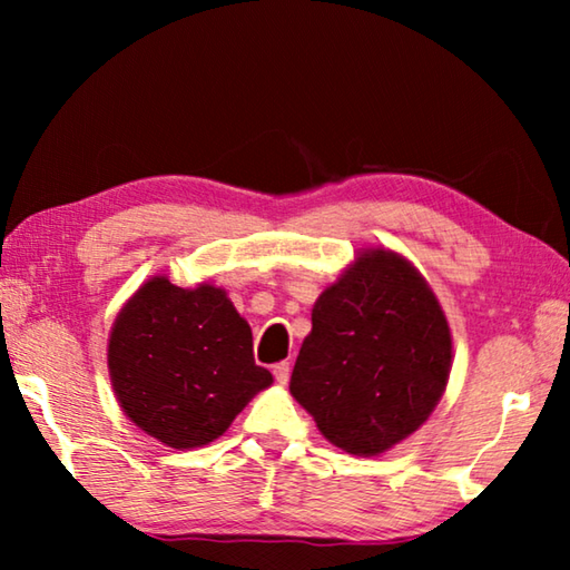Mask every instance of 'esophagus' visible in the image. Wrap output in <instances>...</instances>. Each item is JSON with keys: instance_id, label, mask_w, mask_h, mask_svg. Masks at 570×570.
Masks as SVG:
<instances>
[{"instance_id": "1", "label": "esophagus", "mask_w": 570, "mask_h": 570, "mask_svg": "<svg viewBox=\"0 0 570 570\" xmlns=\"http://www.w3.org/2000/svg\"><path fill=\"white\" fill-rule=\"evenodd\" d=\"M288 374H292V364H288V362L274 364V377H276L278 384H286L288 382Z\"/></svg>"}]
</instances>
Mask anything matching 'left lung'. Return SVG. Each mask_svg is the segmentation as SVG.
<instances>
[{
    "mask_svg": "<svg viewBox=\"0 0 570 570\" xmlns=\"http://www.w3.org/2000/svg\"><path fill=\"white\" fill-rule=\"evenodd\" d=\"M450 366L430 284L407 258L370 248L316 298L288 390L332 445L372 458L430 417Z\"/></svg>",
    "mask_w": 570,
    "mask_h": 570,
    "instance_id": "1",
    "label": "left lung"
}]
</instances>
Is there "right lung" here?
<instances>
[{
	"label": "right lung",
	"mask_w": 570,
	"mask_h": 570,
	"mask_svg": "<svg viewBox=\"0 0 570 570\" xmlns=\"http://www.w3.org/2000/svg\"><path fill=\"white\" fill-rule=\"evenodd\" d=\"M108 370L122 412L176 450L224 435L274 382L254 362L250 326L224 288H180L166 276H153L120 308Z\"/></svg>",
	"instance_id": "add662e5"
}]
</instances>
